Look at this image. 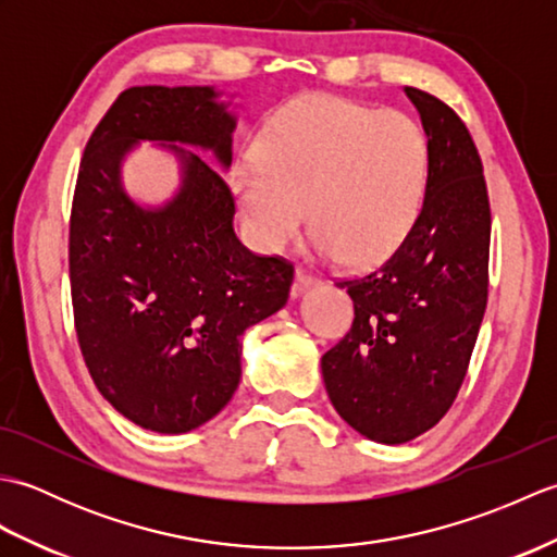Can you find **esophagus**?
<instances>
[{"mask_svg": "<svg viewBox=\"0 0 557 557\" xmlns=\"http://www.w3.org/2000/svg\"><path fill=\"white\" fill-rule=\"evenodd\" d=\"M315 285H321V280L318 277H313L311 272H306V270H297V280H294V297H299V294H304L306 289H311V287H315Z\"/></svg>", "mask_w": 557, "mask_h": 557, "instance_id": "obj_1", "label": "esophagus"}]
</instances>
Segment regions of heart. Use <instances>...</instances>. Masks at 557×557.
Instances as JSON below:
<instances>
[{
  "instance_id": "1",
  "label": "heart",
  "mask_w": 557,
  "mask_h": 557,
  "mask_svg": "<svg viewBox=\"0 0 557 557\" xmlns=\"http://www.w3.org/2000/svg\"><path fill=\"white\" fill-rule=\"evenodd\" d=\"M429 168V138L411 116L313 92L270 116L230 184L260 251H285L309 212L318 256L375 263L417 227Z\"/></svg>"
}]
</instances>
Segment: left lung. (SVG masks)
Returning a JSON list of instances; mask_svg holds the SVG:
<instances>
[{"label": "left lung", "instance_id": "1", "mask_svg": "<svg viewBox=\"0 0 557 557\" xmlns=\"http://www.w3.org/2000/svg\"><path fill=\"white\" fill-rule=\"evenodd\" d=\"M405 92L429 138L421 218L381 268L339 282L354 323L321 359L339 417L383 445L413 441L453 407L488 299L491 208L479 150L445 102Z\"/></svg>", "mask_w": 557, "mask_h": 557}]
</instances>
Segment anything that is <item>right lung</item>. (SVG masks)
I'll return each mask as SVG.
<instances>
[{"mask_svg":"<svg viewBox=\"0 0 557 557\" xmlns=\"http://www.w3.org/2000/svg\"><path fill=\"white\" fill-rule=\"evenodd\" d=\"M232 98L215 86L128 88L81 160L69 232L78 345L100 395L146 431L188 433L218 417L239 387L246 327L289 299L294 268L234 234V198L216 172L232 164ZM140 143L181 168L162 205L123 186Z\"/></svg>","mask_w":557,"mask_h":557,"instance_id":"right-lung-1","label":"right lung"}]
</instances>
